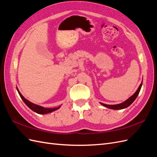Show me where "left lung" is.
Masks as SVG:
<instances>
[{"mask_svg": "<svg viewBox=\"0 0 157 157\" xmlns=\"http://www.w3.org/2000/svg\"><path fill=\"white\" fill-rule=\"evenodd\" d=\"M142 85H143V82H141V83L140 84L139 87H138V89L136 91L135 93L132 96H131V97L128 99H127L126 101H124V102H123L121 103L117 104V105H107V104H104L102 103H101L102 105L105 106V107H107V108H109V109H111L117 110V109H124V108H127L129 105H131L132 103V102L135 101V99L137 98V96L140 92V89H141Z\"/></svg>", "mask_w": 157, "mask_h": 157, "instance_id": "obj_1", "label": "left lung"}]
</instances>
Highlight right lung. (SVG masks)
Segmentation results:
<instances>
[{
    "label": "right lung",
    "instance_id": "add662e5",
    "mask_svg": "<svg viewBox=\"0 0 157 157\" xmlns=\"http://www.w3.org/2000/svg\"><path fill=\"white\" fill-rule=\"evenodd\" d=\"M17 91L18 92V94L20 95V96H21V99L23 100V101L25 102V103L26 104V105L29 107L30 109L33 110V111L36 112V113H37L38 114H47V113H51V112L52 111H54L58 109L60 107H56V108H45L44 107H42L40 105H36V104H34L33 103H32L30 101H29V100L25 99V98H24V96L21 94V92L19 91L17 87Z\"/></svg>",
    "mask_w": 157,
    "mask_h": 157
}]
</instances>
